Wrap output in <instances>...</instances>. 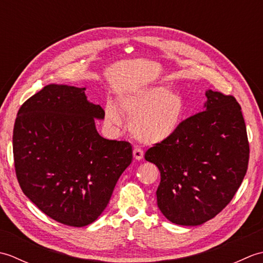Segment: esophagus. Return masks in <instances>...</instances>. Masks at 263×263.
I'll return each instance as SVG.
<instances>
[{
    "label": "esophagus",
    "mask_w": 263,
    "mask_h": 263,
    "mask_svg": "<svg viewBox=\"0 0 263 263\" xmlns=\"http://www.w3.org/2000/svg\"><path fill=\"white\" fill-rule=\"evenodd\" d=\"M133 157L136 160H141L143 158V152L140 148L133 149Z\"/></svg>",
    "instance_id": "obj_1"
}]
</instances>
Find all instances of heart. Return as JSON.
Masks as SVG:
<instances>
[{
    "label": "heart",
    "mask_w": 263,
    "mask_h": 263,
    "mask_svg": "<svg viewBox=\"0 0 263 263\" xmlns=\"http://www.w3.org/2000/svg\"><path fill=\"white\" fill-rule=\"evenodd\" d=\"M119 107L132 120L133 137L146 144L168 140L178 131L186 114L185 99L166 86H150L127 93L120 99ZM105 119L116 126L123 122L113 104L105 107Z\"/></svg>",
    "instance_id": "b5f03b06"
}]
</instances>
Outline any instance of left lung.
Listing matches in <instances>:
<instances>
[{"instance_id":"left-lung-1","label":"left lung","mask_w":263,"mask_h":263,"mask_svg":"<svg viewBox=\"0 0 263 263\" xmlns=\"http://www.w3.org/2000/svg\"><path fill=\"white\" fill-rule=\"evenodd\" d=\"M205 97L202 111L144 155L160 172L158 208L176 225L198 226L214 218L247 174L250 148L241 106L211 89Z\"/></svg>"}]
</instances>
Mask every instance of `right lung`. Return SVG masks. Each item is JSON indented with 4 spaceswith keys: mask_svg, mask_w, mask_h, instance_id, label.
I'll return each mask as SVG.
<instances>
[{
    "mask_svg": "<svg viewBox=\"0 0 263 263\" xmlns=\"http://www.w3.org/2000/svg\"><path fill=\"white\" fill-rule=\"evenodd\" d=\"M85 90L44 87L22 104L12 138L22 192L52 219L74 227L97 219L132 161L130 143L99 136L95 119L105 111Z\"/></svg>",
    "mask_w": 263,
    "mask_h": 263,
    "instance_id": "1",
    "label": "right lung"
}]
</instances>
